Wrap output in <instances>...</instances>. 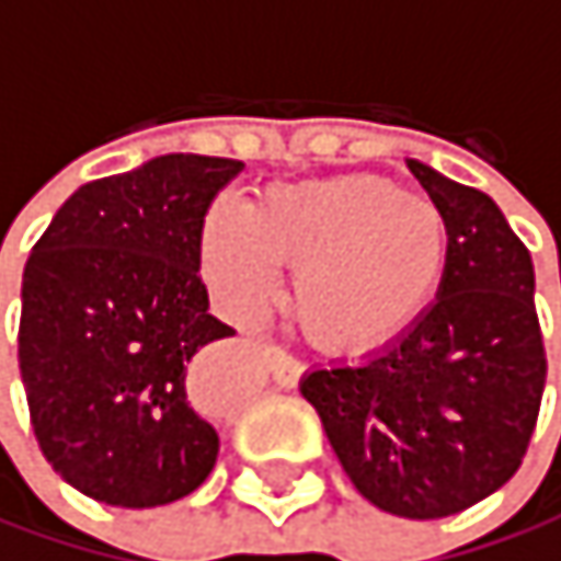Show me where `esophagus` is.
Here are the masks:
<instances>
[{"instance_id":"1","label":"esophagus","mask_w":561,"mask_h":561,"mask_svg":"<svg viewBox=\"0 0 561 561\" xmlns=\"http://www.w3.org/2000/svg\"><path fill=\"white\" fill-rule=\"evenodd\" d=\"M302 373H306V363H299L296 355H289V352H283V348H275V352H272V376H275V382L283 386V389L299 386Z\"/></svg>"}]
</instances>
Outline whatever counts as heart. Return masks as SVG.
<instances>
[{
  "label": "heart",
  "instance_id": "obj_1",
  "mask_svg": "<svg viewBox=\"0 0 561 561\" xmlns=\"http://www.w3.org/2000/svg\"><path fill=\"white\" fill-rule=\"evenodd\" d=\"M446 259L443 213L376 175L275 185L249 213L213 209L203 229V265L236 312L268 299L275 262L296 272L302 335L329 352L399 335L435 296Z\"/></svg>",
  "mask_w": 561,
  "mask_h": 561
}]
</instances>
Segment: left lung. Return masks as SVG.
<instances>
[{"label":"left lung","mask_w":561,"mask_h":561,"mask_svg":"<svg viewBox=\"0 0 561 561\" xmlns=\"http://www.w3.org/2000/svg\"><path fill=\"white\" fill-rule=\"evenodd\" d=\"M409 169L449 232L438 299L382 352L309 373L302 396L373 505L446 518L518 472L549 366L526 242L485 192Z\"/></svg>","instance_id":"obj_1"}]
</instances>
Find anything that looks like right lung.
Segmentation results:
<instances>
[{"instance_id": "obj_1", "label": "right lung", "mask_w": 561, "mask_h": 561, "mask_svg": "<svg viewBox=\"0 0 561 561\" xmlns=\"http://www.w3.org/2000/svg\"><path fill=\"white\" fill-rule=\"evenodd\" d=\"M239 159L159 156L76 188L22 272L19 369L35 443L82 495L169 505L203 485L219 432L195 355L236 335L209 316L203 229Z\"/></svg>"}]
</instances>
